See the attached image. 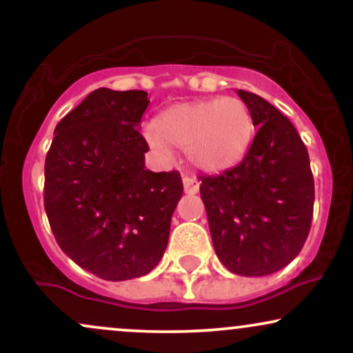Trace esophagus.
<instances>
[{"mask_svg":"<svg viewBox=\"0 0 353 353\" xmlns=\"http://www.w3.org/2000/svg\"><path fill=\"white\" fill-rule=\"evenodd\" d=\"M184 190H185V194H197V190H199V181L192 176H185L184 177Z\"/></svg>","mask_w":353,"mask_h":353,"instance_id":"1","label":"esophagus"}]
</instances>
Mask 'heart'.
Masks as SVG:
<instances>
[{
  "mask_svg": "<svg viewBox=\"0 0 353 353\" xmlns=\"http://www.w3.org/2000/svg\"><path fill=\"white\" fill-rule=\"evenodd\" d=\"M254 136L249 108L239 98L181 103L145 128L149 145L171 156L172 145L188 151L202 171L221 172L241 163Z\"/></svg>",
  "mask_w": 353,
  "mask_h": 353,
  "instance_id": "heart-1",
  "label": "heart"
}]
</instances>
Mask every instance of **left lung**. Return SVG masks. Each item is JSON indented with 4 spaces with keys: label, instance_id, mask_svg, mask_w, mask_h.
<instances>
[{
    "label": "left lung",
    "instance_id": "1",
    "mask_svg": "<svg viewBox=\"0 0 353 353\" xmlns=\"http://www.w3.org/2000/svg\"><path fill=\"white\" fill-rule=\"evenodd\" d=\"M259 131L244 159L202 176L201 197L219 261L230 272L262 277L297 257L314 214V177L297 129L264 98L239 89Z\"/></svg>",
    "mask_w": 353,
    "mask_h": 353
}]
</instances>
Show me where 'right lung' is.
I'll return each instance as SVG.
<instances>
[{
  "label": "right lung",
  "mask_w": 353,
  "mask_h": 353,
  "mask_svg": "<svg viewBox=\"0 0 353 353\" xmlns=\"http://www.w3.org/2000/svg\"><path fill=\"white\" fill-rule=\"evenodd\" d=\"M145 91L99 88L54 129L44 163V210L56 242L104 281L143 277L159 264L182 197L177 171L145 169L139 132Z\"/></svg>",
  "instance_id": "add662e5"
}]
</instances>
